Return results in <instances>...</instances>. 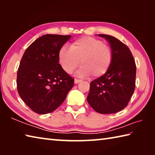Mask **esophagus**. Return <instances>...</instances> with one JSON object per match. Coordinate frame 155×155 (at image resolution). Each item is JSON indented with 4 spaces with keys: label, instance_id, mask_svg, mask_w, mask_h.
<instances>
[{
    "label": "esophagus",
    "instance_id": "obj_1",
    "mask_svg": "<svg viewBox=\"0 0 155 155\" xmlns=\"http://www.w3.org/2000/svg\"><path fill=\"white\" fill-rule=\"evenodd\" d=\"M81 81V80L77 79V78H75V79H74V83H75V84H78V83H80Z\"/></svg>",
    "mask_w": 155,
    "mask_h": 155
}]
</instances>
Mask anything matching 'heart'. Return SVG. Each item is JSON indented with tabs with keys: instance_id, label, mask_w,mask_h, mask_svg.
Returning <instances> with one entry per match:
<instances>
[{
	"instance_id": "b5f03b06",
	"label": "heart",
	"mask_w": 155,
	"mask_h": 155,
	"mask_svg": "<svg viewBox=\"0 0 155 155\" xmlns=\"http://www.w3.org/2000/svg\"><path fill=\"white\" fill-rule=\"evenodd\" d=\"M61 66L68 74H71L80 65L77 72L80 77L91 75L100 77L108 71L113 61L110 46L98 39L83 37L70 44V49L63 46L58 53Z\"/></svg>"
}]
</instances>
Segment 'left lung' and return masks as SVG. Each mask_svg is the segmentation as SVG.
<instances>
[{
	"label": "left lung",
	"instance_id": "8db88e82",
	"mask_svg": "<svg viewBox=\"0 0 155 155\" xmlns=\"http://www.w3.org/2000/svg\"><path fill=\"white\" fill-rule=\"evenodd\" d=\"M108 41L113 61L105 74L90 83L87 102L96 112L114 114L127 106L135 88L136 65L129 48L114 37L98 34Z\"/></svg>",
	"mask_w": 155,
	"mask_h": 155
}]
</instances>
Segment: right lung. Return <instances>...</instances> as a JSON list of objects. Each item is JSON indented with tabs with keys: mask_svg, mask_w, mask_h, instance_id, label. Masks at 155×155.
<instances>
[{
	"mask_svg": "<svg viewBox=\"0 0 155 155\" xmlns=\"http://www.w3.org/2000/svg\"><path fill=\"white\" fill-rule=\"evenodd\" d=\"M71 35L46 34L26 49L17 73V89L21 98L34 112L54 111L66 98L74 78L59 64L60 48Z\"/></svg>",
	"mask_w": 155,
	"mask_h": 155,
	"instance_id": "right-lung-1",
	"label": "right lung"
}]
</instances>
